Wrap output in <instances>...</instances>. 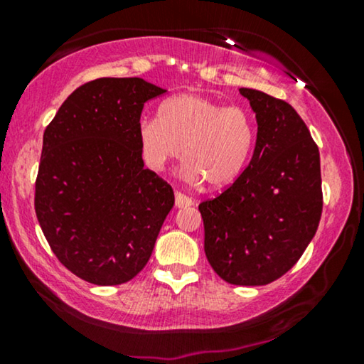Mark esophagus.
Listing matches in <instances>:
<instances>
[{"mask_svg":"<svg viewBox=\"0 0 364 364\" xmlns=\"http://www.w3.org/2000/svg\"><path fill=\"white\" fill-rule=\"evenodd\" d=\"M193 203V200L191 197L183 196L182 192H176V207L183 208V207H191Z\"/></svg>","mask_w":364,"mask_h":364,"instance_id":"obj_1","label":"esophagus"}]
</instances>
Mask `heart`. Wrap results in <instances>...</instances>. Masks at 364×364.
Instances as JSON below:
<instances>
[{"mask_svg": "<svg viewBox=\"0 0 364 364\" xmlns=\"http://www.w3.org/2000/svg\"><path fill=\"white\" fill-rule=\"evenodd\" d=\"M141 156L149 168L162 172L182 156L191 182L222 188L240 177L255 144V121L242 106H225L198 94L167 99L157 117L137 124Z\"/></svg>", "mask_w": 364, "mask_h": 364, "instance_id": "heart-1", "label": "heart"}]
</instances>
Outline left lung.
<instances>
[{
    "label": "left lung",
    "instance_id": "left-lung-1",
    "mask_svg": "<svg viewBox=\"0 0 364 364\" xmlns=\"http://www.w3.org/2000/svg\"><path fill=\"white\" fill-rule=\"evenodd\" d=\"M258 132L252 161L220 196L202 202L207 260L222 280L257 287L290 270L323 210L320 152L290 104L242 87Z\"/></svg>",
    "mask_w": 364,
    "mask_h": 364
}]
</instances>
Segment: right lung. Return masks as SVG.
Returning a JSON list of instances; mask_svg holds the SVG:
<instances>
[{"mask_svg":"<svg viewBox=\"0 0 364 364\" xmlns=\"http://www.w3.org/2000/svg\"><path fill=\"white\" fill-rule=\"evenodd\" d=\"M166 89L99 77L59 107L43 136L34 210L58 260L94 285L132 280L152 255L173 191L144 167L137 124Z\"/></svg>","mask_w":364,"mask_h":364,"instance_id":"right-lung-1","label":"right lung"}]
</instances>
